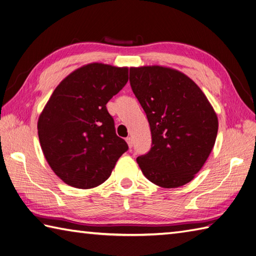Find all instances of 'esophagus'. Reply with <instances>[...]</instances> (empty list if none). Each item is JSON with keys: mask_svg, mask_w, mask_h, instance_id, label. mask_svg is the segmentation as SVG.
Here are the masks:
<instances>
[{"mask_svg": "<svg viewBox=\"0 0 256 256\" xmlns=\"http://www.w3.org/2000/svg\"><path fill=\"white\" fill-rule=\"evenodd\" d=\"M126 140L128 148H132V146H133V140H132V138H126V140Z\"/></svg>", "mask_w": 256, "mask_h": 256, "instance_id": "esophagus-1", "label": "esophagus"}]
</instances>
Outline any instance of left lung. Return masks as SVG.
Wrapping results in <instances>:
<instances>
[{
    "label": "left lung",
    "instance_id": "obj_1",
    "mask_svg": "<svg viewBox=\"0 0 256 256\" xmlns=\"http://www.w3.org/2000/svg\"><path fill=\"white\" fill-rule=\"evenodd\" d=\"M130 84L148 116L152 148L138 164L150 182L177 188L192 182L214 148L218 116L188 76L162 66L130 68Z\"/></svg>",
    "mask_w": 256,
    "mask_h": 256
}]
</instances>
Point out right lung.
Here are the masks:
<instances>
[{"instance_id": "1", "label": "right lung", "mask_w": 256, "mask_h": 256, "mask_svg": "<svg viewBox=\"0 0 256 256\" xmlns=\"http://www.w3.org/2000/svg\"><path fill=\"white\" fill-rule=\"evenodd\" d=\"M128 80V67L92 62L54 90L37 130L48 165L64 184L79 189L99 186L128 150L106 106Z\"/></svg>"}]
</instances>
